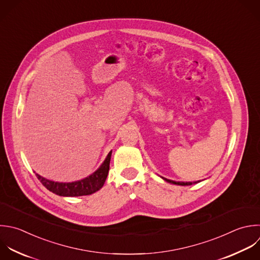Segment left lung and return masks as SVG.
Masks as SVG:
<instances>
[{"instance_id": "8db88e82", "label": "left lung", "mask_w": 260, "mask_h": 260, "mask_svg": "<svg viewBox=\"0 0 260 260\" xmlns=\"http://www.w3.org/2000/svg\"><path fill=\"white\" fill-rule=\"evenodd\" d=\"M162 178V177H161ZM165 181L169 182V183H172V184H176V185H182V186H188V185H192V182H176V181H173V180H169V179H166V178H162ZM199 181H196V182H193L194 184L195 183H198Z\"/></svg>"}]
</instances>
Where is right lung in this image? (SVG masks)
I'll return each instance as SVG.
<instances>
[{
  "label": "right lung",
  "mask_w": 260,
  "mask_h": 260,
  "mask_svg": "<svg viewBox=\"0 0 260 260\" xmlns=\"http://www.w3.org/2000/svg\"><path fill=\"white\" fill-rule=\"evenodd\" d=\"M111 155H112V151L109 152L103 165L92 175L80 181H76L72 183H59V182L48 180L40 176L39 174H37V177L48 190H50L51 192L57 195L67 196V197L90 195L99 191L104 186L110 170Z\"/></svg>",
  "instance_id": "right-lung-1"
}]
</instances>
